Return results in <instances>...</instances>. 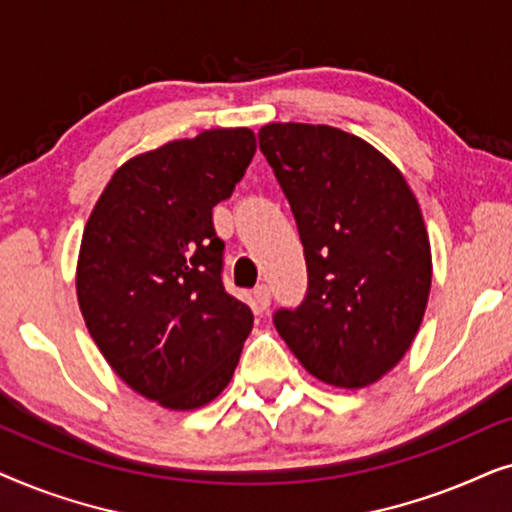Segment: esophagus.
Here are the masks:
<instances>
[{
	"label": "esophagus",
	"mask_w": 512,
	"mask_h": 512,
	"mask_svg": "<svg viewBox=\"0 0 512 512\" xmlns=\"http://www.w3.org/2000/svg\"><path fill=\"white\" fill-rule=\"evenodd\" d=\"M254 303L258 305V310H268L270 307V289L265 284H258L254 289Z\"/></svg>",
	"instance_id": "obj_1"
}]
</instances>
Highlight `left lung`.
<instances>
[{"mask_svg": "<svg viewBox=\"0 0 512 512\" xmlns=\"http://www.w3.org/2000/svg\"><path fill=\"white\" fill-rule=\"evenodd\" d=\"M258 144L305 249L307 293L275 328L307 373L340 389L387 375L408 352L431 291L415 193L391 160L331 125L270 123Z\"/></svg>", "mask_w": 512, "mask_h": 512, "instance_id": "obj_1", "label": "left lung"}]
</instances>
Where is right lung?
I'll return each instance as SVG.
<instances>
[{
	"label": "right lung",
	"instance_id": "right-lung-1",
	"mask_svg": "<svg viewBox=\"0 0 512 512\" xmlns=\"http://www.w3.org/2000/svg\"><path fill=\"white\" fill-rule=\"evenodd\" d=\"M256 153L249 128L205 130L130 158L83 230L76 296L95 345L149 401L195 410L228 387L254 314L223 289L212 209Z\"/></svg>",
	"mask_w": 512,
	"mask_h": 512
}]
</instances>
